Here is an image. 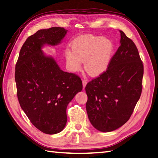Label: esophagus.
Returning a JSON list of instances; mask_svg holds the SVG:
<instances>
[{
    "instance_id": "34e87169",
    "label": "esophagus",
    "mask_w": 158,
    "mask_h": 158,
    "mask_svg": "<svg viewBox=\"0 0 158 158\" xmlns=\"http://www.w3.org/2000/svg\"><path fill=\"white\" fill-rule=\"evenodd\" d=\"M86 84H87V80H85V79L83 80H82V85H83V88H84V89L85 88Z\"/></svg>"
}]
</instances>
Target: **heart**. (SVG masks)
Here are the masks:
<instances>
[{
    "label": "heart",
    "mask_w": 158,
    "mask_h": 158,
    "mask_svg": "<svg viewBox=\"0 0 158 158\" xmlns=\"http://www.w3.org/2000/svg\"><path fill=\"white\" fill-rule=\"evenodd\" d=\"M72 48H67L65 57L68 69L78 71L85 61V68L90 76H98L107 70L114 51V42L109 38L85 35L75 38Z\"/></svg>",
    "instance_id": "heart-1"
}]
</instances>
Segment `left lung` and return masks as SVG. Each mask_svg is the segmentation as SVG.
<instances>
[{
  "mask_svg": "<svg viewBox=\"0 0 158 158\" xmlns=\"http://www.w3.org/2000/svg\"><path fill=\"white\" fill-rule=\"evenodd\" d=\"M120 32V46L107 70L87 83L86 104L90 123L101 132L115 131L127 122L142 92L143 64L135 44Z\"/></svg>",
  "mask_w": 158,
  "mask_h": 158,
  "instance_id": "8db88e82",
  "label": "left lung"
}]
</instances>
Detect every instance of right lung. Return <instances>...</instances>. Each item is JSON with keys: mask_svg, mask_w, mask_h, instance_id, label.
<instances>
[{"mask_svg": "<svg viewBox=\"0 0 158 158\" xmlns=\"http://www.w3.org/2000/svg\"><path fill=\"white\" fill-rule=\"evenodd\" d=\"M66 33L61 27L37 31L23 43L15 65L20 106L31 124L48 135L63 131L68 105L82 89L78 75L62 71L53 59L41 51L44 44H59Z\"/></svg>", "mask_w": 158, "mask_h": 158, "instance_id": "add662e5", "label": "right lung"}]
</instances>
